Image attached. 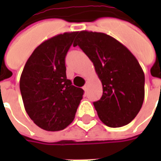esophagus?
I'll return each mask as SVG.
<instances>
[{"instance_id":"34e87169","label":"esophagus","mask_w":161,"mask_h":161,"mask_svg":"<svg viewBox=\"0 0 161 161\" xmlns=\"http://www.w3.org/2000/svg\"><path fill=\"white\" fill-rule=\"evenodd\" d=\"M87 87H88V85H87V84H86L85 85H84V87H83V89H84V91H86V90H87Z\"/></svg>"}]
</instances>
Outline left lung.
Returning <instances> with one entry per match:
<instances>
[{
    "mask_svg": "<svg viewBox=\"0 0 161 161\" xmlns=\"http://www.w3.org/2000/svg\"><path fill=\"white\" fill-rule=\"evenodd\" d=\"M73 46L92 61L103 84L102 97L93 103L98 117L110 128L128 124L145 97V76L138 60L118 40L103 33L81 31Z\"/></svg>",
    "mask_w": 161,
    "mask_h": 161,
    "instance_id": "1",
    "label": "left lung"
}]
</instances>
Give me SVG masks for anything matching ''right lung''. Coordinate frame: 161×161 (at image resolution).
<instances>
[{
  "instance_id": "add662e5",
  "label": "right lung",
  "mask_w": 161,
  "mask_h": 161,
  "mask_svg": "<svg viewBox=\"0 0 161 161\" xmlns=\"http://www.w3.org/2000/svg\"><path fill=\"white\" fill-rule=\"evenodd\" d=\"M77 32L44 41L26 61L19 89L27 115L46 131H59L72 122L84 90L66 77L65 56Z\"/></svg>"
}]
</instances>
